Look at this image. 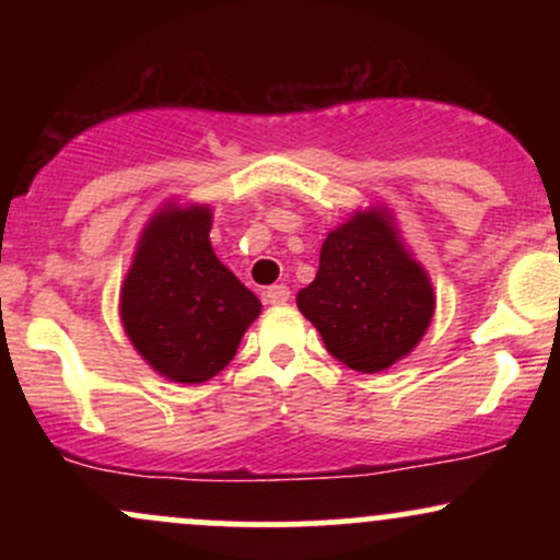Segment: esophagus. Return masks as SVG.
I'll use <instances>...</instances> for the list:
<instances>
[{"instance_id": "esophagus-1", "label": "esophagus", "mask_w": 560, "mask_h": 560, "mask_svg": "<svg viewBox=\"0 0 560 560\" xmlns=\"http://www.w3.org/2000/svg\"><path fill=\"white\" fill-rule=\"evenodd\" d=\"M262 298H266L268 305H284V302L292 298V292H289L287 284H273L262 292Z\"/></svg>"}]
</instances>
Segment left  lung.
Returning <instances> with one entry per match:
<instances>
[{"mask_svg":"<svg viewBox=\"0 0 560 560\" xmlns=\"http://www.w3.org/2000/svg\"><path fill=\"white\" fill-rule=\"evenodd\" d=\"M298 307L339 363L376 374L408 355L434 316L429 276L378 210L352 215L320 247Z\"/></svg>","mask_w":560,"mask_h":560,"instance_id":"obj_1","label":"left lung"}]
</instances>
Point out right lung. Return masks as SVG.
<instances>
[{"mask_svg":"<svg viewBox=\"0 0 560 560\" xmlns=\"http://www.w3.org/2000/svg\"><path fill=\"white\" fill-rule=\"evenodd\" d=\"M210 210L168 208L141 236L120 292V318L139 355L171 382L199 384L234 358L260 300L215 258Z\"/></svg>","mask_w":560,"mask_h":560,"instance_id":"right-lung-1","label":"right lung"}]
</instances>
